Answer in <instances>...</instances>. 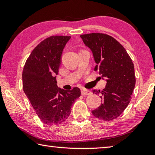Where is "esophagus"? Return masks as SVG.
Masks as SVG:
<instances>
[{
  "label": "esophagus",
  "instance_id": "1",
  "mask_svg": "<svg viewBox=\"0 0 155 155\" xmlns=\"http://www.w3.org/2000/svg\"><path fill=\"white\" fill-rule=\"evenodd\" d=\"M91 91H89V90H84V89H83V90H81V94L83 96H87V95H90V94H91Z\"/></svg>",
  "mask_w": 155,
  "mask_h": 155
}]
</instances>
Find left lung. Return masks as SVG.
I'll return each mask as SVG.
<instances>
[{"label":"left lung","instance_id":"left-lung-1","mask_svg":"<svg viewBox=\"0 0 155 155\" xmlns=\"http://www.w3.org/2000/svg\"><path fill=\"white\" fill-rule=\"evenodd\" d=\"M86 46L92 52L101 77L106 79V87L101 91V104L91 113L98 119L110 121L117 118L129 104L135 85L134 65L127 51L115 39L107 34L81 35Z\"/></svg>","mask_w":155,"mask_h":155}]
</instances>
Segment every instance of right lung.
I'll use <instances>...</instances> for the list:
<instances>
[{
    "mask_svg": "<svg viewBox=\"0 0 155 155\" xmlns=\"http://www.w3.org/2000/svg\"><path fill=\"white\" fill-rule=\"evenodd\" d=\"M70 36H51L37 46L25 63L23 90L39 118L47 125L64 122L81 96L78 87L66 91L57 85L61 54Z\"/></svg>",
    "mask_w": 155,
    "mask_h": 155,
    "instance_id": "obj_1",
    "label": "right lung"
}]
</instances>
